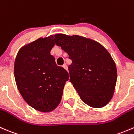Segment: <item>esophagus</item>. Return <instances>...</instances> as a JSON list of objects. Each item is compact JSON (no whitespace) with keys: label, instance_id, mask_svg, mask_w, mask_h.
Returning <instances> with one entry per match:
<instances>
[{"label":"esophagus","instance_id":"obj_1","mask_svg":"<svg viewBox=\"0 0 134 134\" xmlns=\"http://www.w3.org/2000/svg\"><path fill=\"white\" fill-rule=\"evenodd\" d=\"M63 68H64L66 70H67L68 71V66H67L66 64H64V65H63Z\"/></svg>","mask_w":134,"mask_h":134}]
</instances>
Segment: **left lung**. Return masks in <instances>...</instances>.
Returning a JSON list of instances; mask_svg holds the SVG:
<instances>
[{
    "label": "left lung",
    "instance_id": "1",
    "mask_svg": "<svg viewBox=\"0 0 134 134\" xmlns=\"http://www.w3.org/2000/svg\"><path fill=\"white\" fill-rule=\"evenodd\" d=\"M54 36L56 45L72 60L68 68L70 81L82 101L94 108L105 106L112 99L117 79L116 64L108 50L81 36Z\"/></svg>",
    "mask_w": 134,
    "mask_h": 134
}]
</instances>
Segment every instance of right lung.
<instances>
[{
	"label": "right lung",
	"instance_id": "add662e5",
	"mask_svg": "<svg viewBox=\"0 0 134 134\" xmlns=\"http://www.w3.org/2000/svg\"><path fill=\"white\" fill-rule=\"evenodd\" d=\"M53 35L40 38L19 50L14 63L15 83L24 100L41 112L53 111L61 101L68 73L58 66L50 52Z\"/></svg>",
	"mask_w": 134,
	"mask_h": 134
}]
</instances>
